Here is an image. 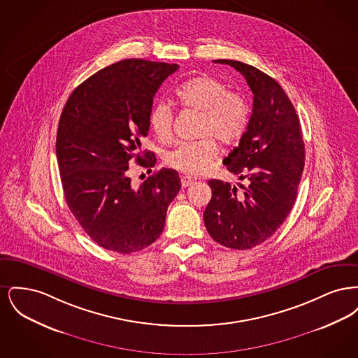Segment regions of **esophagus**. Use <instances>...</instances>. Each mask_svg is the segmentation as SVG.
<instances>
[{
    "instance_id": "1",
    "label": "esophagus",
    "mask_w": 358,
    "mask_h": 358,
    "mask_svg": "<svg viewBox=\"0 0 358 358\" xmlns=\"http://www.w3.org/2000/svg\"><path fill=\"white\" fill-rule=\"evenodd\" d=\"M192 182H193L192 177H189V176H182L181 177V185H182V187H189Z\"/></svg>"
}]
</instances>
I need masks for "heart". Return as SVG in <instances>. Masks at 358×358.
Segmentation results:
<instances>
[{
  "label": "heart",
  "instance_id": "heart-1",
  "mask_svg": "<svg viewBox=\"0 0 358 358\" xmlns=\"http://www.w3.org/2000/svg\"><path fill=\"white\" fill-rule=\"evenodd\" d=\"M178 102L189 110L200 113L197 136L201 139L180 142L165 155V162L187 174H201L209 169L217 155V143H231L244 134L250 122L247 101L228 87L209 76H199L177 87ZM174 111L165 101L155 103L149 115L154 134L159 141H169L173 133Z\"/></svg>",
  "mask_w": 358,
  "mask_h": 358
}]
</instances>
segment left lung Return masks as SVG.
Returning a JSON list of instances; mask_svg holds the SVG:
<instances>
[{
  "instance_id": "left-lung-1",
  "label": "left lung",
  "mask_w": 358,
  "mask_h": 358,
  "mask_svg": "<svg viewBox=\"0 0 358 358\" xmlns=\"http://www.w3.org/2000/svg\"><path fill=\"white\" fill-rule=\"evenodd\" d=\"M238 71L252 94V115L238 148L224 158L227 169L248 187L210 180L204 212L210 238L234 250H250L271 238L292 209L305 166V143L296 111L280 85L236 60H215Z\"/></svg>"
}]
</instances>
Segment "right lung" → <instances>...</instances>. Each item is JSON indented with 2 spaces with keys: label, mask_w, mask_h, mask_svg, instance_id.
Instances as JSON below:
<instances>
[{
  "label": "right lung",
  "mask_w": 358,
  "mask_h": 358,
  "mask_svg": "<svg viewBox=\"0 0 358 358\" xmlns=\"http://www.w3.org/2000/svg\"><path fill=\"white\" fill-rule=\"evenodd\" d=\"M177 64L126 59L94 73L69 95L59 120L56 157L69 210L103 248L131 254L162 234L166 210L181 180L174 169L148 177L138 187L131 159L153 168L148 136L153 98Z\"/></svg>",
  "instance_id": "right-lung-1"
}]
</instances>
